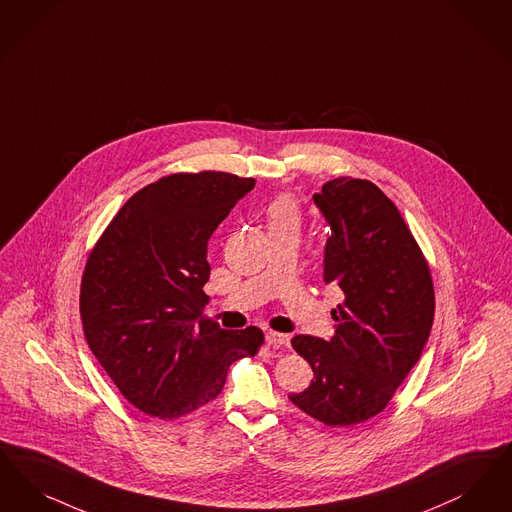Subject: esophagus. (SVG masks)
<instances>
[{"label":"esophagus","instance_id":"esophagus-1","mask_svg":"<svg viewBox=\"0 0 512 512\" xmlns=\"http://www.w3.org/2000/svg\"><path fill=\"white\" fill-rule=\"evenodd\" d=\"M266 344L267 346H273V348H287L290 344L289 334L273 333V331H267L266 333Z\"/></svg>","mask_w":512,"mask_h":512}]
</instances>
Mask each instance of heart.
<instances>
[{"mask_svg":"<svg viewBox=\"0 0 512 512\" xmlns=\"http://www.w3.org/2000/svg\"><path fill=\"white\" fill-rule=\"evenodd\" d=\"M266 222L269 235L273 233H298L302 223V210L292 195H279L266 208Z\"/></svg>","mask_w":512,"mask_h":512,"instance_id":"heart-1","label":"heart"}]
</instances>
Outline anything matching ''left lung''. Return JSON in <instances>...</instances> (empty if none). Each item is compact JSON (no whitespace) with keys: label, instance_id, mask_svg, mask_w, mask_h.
I'll list each match as a JSON object with an SVG mask.
<instances>
[{"label":"left lung","instance_id":"8db88e82","mask_svg":"<svg viewBox=\"0 0 512 512\" xmlns=\"http://www.w3.org/2000/svg\"><path fill=\"white\" fill-rule=\"evenodd\" d=\"M313 200L331 225L323 281L342 290L331 340L298 334L313 369L289 400L327 426L378 415L423 354L434 321L430 267L400 210L367 179L327 181Z\"/></svg>","mask_w":512,"mask_h":512}]
</instances>
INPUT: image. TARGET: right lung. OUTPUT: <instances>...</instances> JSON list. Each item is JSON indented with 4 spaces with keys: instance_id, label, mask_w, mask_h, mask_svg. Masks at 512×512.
Masks as SVG:
<instances>
[{
    "instance_id": "right-lung-1",
    "label": "right lung",
    "mask_w": 512,
    "mask_h": 512,
    "mask_svg": "<svg viewBox=\"0 0 512 512\" xmlns=\"http://www.w3.org/2000/svg\"><path fill=\"white\" fill-rule=\"evenodd\" d=\"M254 179L172 174L137 191L93 246L80 315L89 350L124 398L158 419L222 392L229 365L258 354V327L225 331L204 317L206 246Z\"/></svg>"
}]
</instances>
